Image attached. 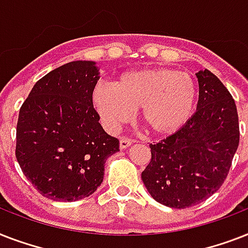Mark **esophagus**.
Masks as SVG:
<instances>
[{"instance_id":"34e87169","label":"esophagus","mask_w":248,"mask_h":248,"mask_svg":"<svg viewBox=\"0 0 248 248\" xmlns=\"http://www.w3.org/2000/svg\"><path fill=\"white\" fill-rule=\"evenodd\" d=\"M131 140L127 139V138H121L120 140V148L124 151V149H126V148H128L130 145H131Z\"/></svg>"}]
</instances>
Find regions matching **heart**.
<instances>
[{
	"mask_svg": "<svg viewBox=\"0 0 248 248\" xmlns=\"http://www.w3.org/2000/svg\"><path fill=\"white\" fill-rule=\"evenodd\" d=\"M197 85L186 72L145 68L118 76L113 87L97 85L93 103L109 130H116L139 110V120L155 135H171L190 118Z\"/></svg>",
	"mask_w": 248,
	"mask_h": 248,
	"instance_id": "b5f03b06",
	"label": "heart"
}]
</instances>
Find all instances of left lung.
Listing matches in <instances>:
<instances>
[{
  "label": "left lung",
  "instance_id": "8db88e82",
  "mask_svg": "<svg viewBox=\"0 0 248 248\" xmlns=\"http://www.w3.org/2000/svg\"><path fill=\"white\" fill-rule=\"evenodd\" d=\"M197 112L180 130L151 144L152 159L141 172L157 202L185 208L207 200L227 179L239 144L234 99L214 73H196Z\"/></svg>",
  "mask_w": 248,
  "mask_h": 248
}]
</instances>
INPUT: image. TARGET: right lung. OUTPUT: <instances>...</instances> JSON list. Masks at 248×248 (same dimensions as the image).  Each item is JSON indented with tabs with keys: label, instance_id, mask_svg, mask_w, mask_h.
Returning a JSON list of instances; mask_svg holds the SVG:
<instances>
[{
	"label": "right lung",
	"instance_id": "right-lung-1",
	"mask_svg": "<svg viewBox=\"0 0 248 248\" xmlns=\"http://www.w3.org/2000/svg\"><path fill=\"white\" fill-rule=\"evenodd\" d=\"M97 79L93 62H71L37 81L21 105L15 155L46 198L72 202L93 194L103 183L107 158L120 151L93 108Z\"/></svg>",
	"mask_w": 248,
	"mask_h": 248
}]
</instances>
